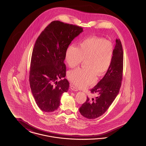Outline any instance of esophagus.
<instances>
[{"label":"esophagus","instance_id":"34e87169","mask_svg":"<svg viewBox=\"0 0 146 146\" xmlns=\"http://www.w3.org/2000/svg\"><path fill=\"white\" fill-rule=\"evenodd\" d=\"M70 89H71V90L73 91H78V89L75 86H74V85H72V84H70Z\"/></svg>","mask_w":146,"mask_h":146}]
</instances>
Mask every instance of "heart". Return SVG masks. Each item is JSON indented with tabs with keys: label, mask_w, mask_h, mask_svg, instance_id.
I'll list each match as a JSON object with an SVG mask.
<instances>
[{
	"label": "heart",
	"mask_w": 146,
	"mask_h": 146,
	"mask_svg": "<svg viewBox=\"0 0 146 146\" xmlns=\"http://www.w3.org/2000/svg\"><path fill=\"white\" fill-rule=\"evenodd\" d=\"M114 54L111 42L102 38L90 37L80 43L79 48L71 45L67 49L65 60L70 68L79 66L85 59L86 68L70 70L67 78L76 86L85 88L94 83L110 69Z\"/></svg>",
	"instance_id": "heart-1"
}]
</instances>
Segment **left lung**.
<instances>
[{"label": "left lung", "instance_id": "left-lung-1", "mask_svg": "<svg viewBox=\"0 0 146 146\" xmlns=\"http://www.w3.org/2000/svg\"><path fill=\"white\" fill-rule=\"evenodd\" d=\"M111 66L104 78L91 89L92 94L96 93L95 98L87 97L79 108L85 118L94 119L103 115L109 108L120 90L123 79V50L120 39H116Z\"/></svg>", "mask_w": 146, "mask_h": 146}]
</instances>
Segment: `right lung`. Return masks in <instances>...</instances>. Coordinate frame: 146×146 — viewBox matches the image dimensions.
Here are the masks:
<instances>
[{
    "instance_id": "obj_1",
    "label": "right lung",
    "mask_w": 146,
    "mask_h": 146,
    "mask_svg": "<svg viewBox=\"0 0 146 146\" xmlns=\"http://www.w3.org/2000/svg\"><path fill=\"white\" fill-rule=\"evenodd\" d=\"M83 31L80 26L54 21L38 37L32 52L29 79L35 102L42 111L56 110L62 94L68 90L70 83L64 78L66 52L70 42Z\"/></svg>"
}]
</instances>
